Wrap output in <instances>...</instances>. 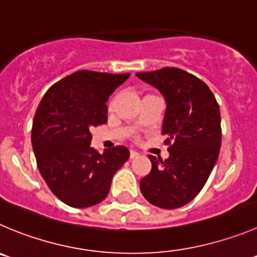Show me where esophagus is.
Segmentation results:
<instances>
[{
  "label": "esophagus",
  "mask_w": 257,
  "mask_h": 257,
  "mask_svg": "<svg viewBox=\"0 0 257 257\" xmlns=\"http://www.w3.org/2000/svg\"><path fill=\"white\" fill-rule=\"evenodd\" d=\"M139 156V153L135 150H130V159H134V158H138Z\"/></svg>",
  "instance_id": "obj_1"
}]
</instances>
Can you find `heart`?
Instances as JSON below:
<instances>
[{
    "label": "heart",
    "mask_w": 257,
    "mask_h": 257,
    "mask_svg": "<svg viewBox=\"0 0 257 257\" xmlns=\"http://www.w3.org/2000/svg\"><path fill=\"white\" fill-rule=\"evenodd\" d=\"M109 108H112V103H109Z\"/></svg>",
    "instance_id": "b5f03b06"
}]
</instances>
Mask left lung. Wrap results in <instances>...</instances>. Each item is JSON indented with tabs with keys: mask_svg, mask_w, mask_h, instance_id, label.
<instances>
[{
	"mask_svg": "<svg viewBox=\"0 0 257 257\" xmlns=\"http://www.w3.org/2000/svg\"><path fill=\"white\" fill-rule=\"evenodd\" d=\"M160 90L167 109L163 134L169 158L149 155L151 172L140 180L148 202L164 209L185 206L202 190L221 148L219 106L208 85L179 68L138 73Z\"/></svg>",
	"mask_w": 257,
	"mask_h": 257,
	"instance_id": "left-lung-1",
	"label": "left lung"
}]
</instances>
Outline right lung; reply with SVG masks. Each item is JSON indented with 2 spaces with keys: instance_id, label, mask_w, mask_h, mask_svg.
I'll return each instance as SVG.
<instances>
[{
  "instance_id": "1",
  "label": "right lung",
  "mask_w": 257,
  "mask_h": 257,
  "mask_svg": "<svg viewBox=\"0 0 257 257\" xmlns=\"http://www.w3.org/2000/svg\"><path fill=\"white\" fill-rule=\"evenodd\" d=\"M128 77L78 70L51 85L36 109L31 143L39 172L68 206L87 208L102 202L130 156L121 145L99 154L90 148L89 131L106 123L107 101Z\"/></svg>"
}]
</instances>
